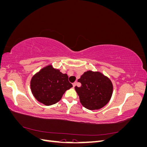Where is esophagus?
<instances>
[{
	"instance_id": "esophagus-1",
	"label": "esophagus",
	"mask_w": 147,
	"mask_h": 147,
	"mask_svg": "<svg viewBox=\"0 0 147 147\" xmlns=\"http://www.w3.org/2000/svg\"><path fill=\"white\" fill-rule=\"evenodd\" d=\"M72 84H73V86L75 87V86H76V84H77V82H75Z\"/></svg>"
}]
</instances>
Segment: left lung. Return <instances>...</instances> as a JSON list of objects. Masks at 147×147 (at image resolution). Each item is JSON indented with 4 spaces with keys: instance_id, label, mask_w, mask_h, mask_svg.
<instances>
[{
    "instance_id": "obj_1",
    "label": "left lung",
    "mask_w": 147,
    "mask_h": 147,
    "mask_svg": "<svg viewBox=\"0 0 147 147\" xmlns=\"http://www.w3.org/2000/svg\"><path fill=\"white\" fill-rule=\"evenodd\" d=\"M78 82L81 87H75L82 105L86 109L99 110L109 103L113 94L110 79L100 72L88 70Z\"/></svg>"
}]
</instances>
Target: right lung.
Segmentation results:
<instances>
[{"mask_svg": "<svg viewBox=\"0 0 147 147\" xmlns=\"http://www.w3.org/2000/svg\"><path fill=\"white\" fill-rule=\"evenodd\" d=\"M30 86L35 98L47 106L59 102L64 92L73 86L68 80V75L51 64L44 67L33 75Z\"/></svg>", "mask_w": 147, "mask_h": 147, "instance_id": "add662e5", "label": "right lung"}]
</instances>
